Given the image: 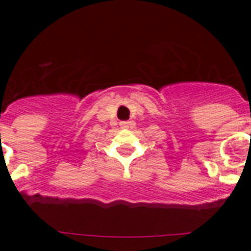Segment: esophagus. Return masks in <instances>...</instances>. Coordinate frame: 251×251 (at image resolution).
I'll list each match as a JSON object with an SVG mask.
<instances>
[{
	"label": "esophagus",
	"mask_w": 251,
	"mask_h": 251,
	"mask_svg": "<svg viewBox=\"0 0 251 251\" xmlns=\"http://www.w3.org/2000/svg\"><path fill=\"white\" fill-rule=\"evenodd\" d=\"M132 125H133L132 120H131V121H121V123H120V126L123 128H128V127H131Z\"/></svg>",
	"instance_id": "34e87169"
}]
</instances>
